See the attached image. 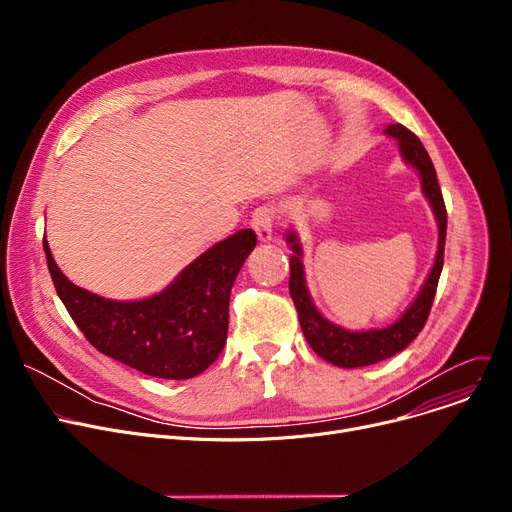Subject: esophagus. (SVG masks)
Returning a JSON list of instances; mask_svg holds the SVG:
<instances>
[{
	"instance_id": "esophagus-1",
	"label": "esophagus",
	"mask_w": 512,
	"mask_h": 512,
	"mask_svg": "<svg viewBox=\"0 0 512 512\" xmlns=\"http://www.w3.org/2000/svg\"><path fill=\"white\" fill-rule=\"evenodd\" d=\"M251 226H253L255 234L259 236V240H263V242L272 240V232H274V211H272V207H267V205L257 207L253 211Z\"/></svg>"
}]
</instances>
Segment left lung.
<instances>
[{
  "label": "left lung",
  "instance_id": "left-lung-1",
  "mask_svg": "<svg viewBox=\"0 0 512 512\" xmlns=\"http://www.w3.org/2000/svg\"><path fill=\"white\" fill-rule=\"evenodd\" d=\"M386 132L398 141L402 157H405L409 164L415 166L417 172L421 174V188H423L425 197L429 199V203H432L438 226H440L436 263L432 267V272H429V276L419 292V297L405 311V315H402L396 324H392L384 330L348 332V330H342V328L330 324V321L326 317H321V313L313 307V301L307 292L299 240L292 232H288V236H286V240L290 242L292 251H294V255L290 257L288 288H290L292 303H294V307H297V313H299L301 330L313 351L321 359H326L338 367L373 365L378 361L390 359L396 353H400L402 348H407L417 338V334L423 330L425 321L429 317V311H432V303L436 297V288H438V280H440L442 265H444L446 205H444V197L440 191L432 159H429L425 147L421 145V141L409 128H405L402 124H390L386 128Z\"/></svg>",
  "mask_w": 512,
  "mask_h": 512
}]
</instances>
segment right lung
<instances>
[{"instance_id": "right-lung-1", "label": "right lung", "mask_w": 512, "mask_h": 512, "mask_svg": "<svg viewBox=\"0 0 512 512\" xmlns=\"http://www.w3.org/2000/svg\"><path fill=\"white\" fill-rule=\"evenodd\" d=\"M257 245L247 228L205 251L151 299L120 303L74 286L43 249L58 297L97 348L151 378L188 380L205 371L226 344L230 290Z\"/></svg>"}]
</instances>
